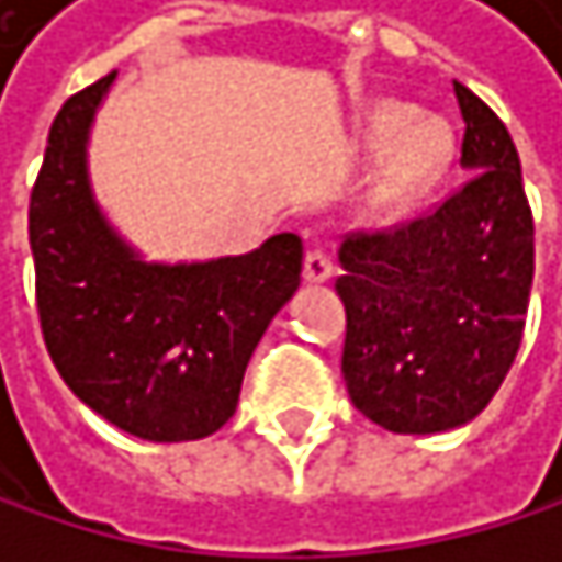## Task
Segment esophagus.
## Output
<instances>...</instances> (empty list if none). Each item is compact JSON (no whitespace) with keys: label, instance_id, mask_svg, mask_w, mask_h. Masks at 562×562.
Returning a JSON list of instances; mask_svg holds the SVG:
<instances>
[{"label":"esophagus","instance_id":"1","mask_svg":"<svg viewBox=\"0 0 562 562\" xmlns=\"http://www.w3.org/2000/svg\"><path fill=\"white\" fill-rule=\"evenodd\" d=\"M335 274V265H331V258L325 255V250H307L304 255V281L307 284H322V281H328Z\"/></svg>","mask_w":562,"mask_h":562}]
</instances>
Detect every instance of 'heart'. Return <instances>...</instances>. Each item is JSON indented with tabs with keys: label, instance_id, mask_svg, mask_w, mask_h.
Returning <instances> with one entry per match:
<instances>
[{
	"label": "heart",
	"instance_id": "heart-1",
	"mask_svg": "<svg viewBox=\"0 0 562 562\" xmlns=\"http://www.w3.org/2000/svg\"><path fill=\"white\" fill-rule=\"evenodd\" d=\"M369 150L392 154L379 198L389 211L415 204L442 177L452 160V133L439 120L418 123V110L405 103H382L369 116Z\"/></svg>",
	"mask_w": 562,
	"mask_h": 562
}]
</instances>
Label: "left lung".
Here are the masks:
<instances>
[{
	"label": "left lung",
	"mask_w": 562,
	"mask_h": 562,
	"mask_svg": "<svg viewBox=\"0 0 562 562\" xmlns=\"http://www.w3.org/2000/svg\"><path fill=\"white\" fill-rule=\"evenodd\" d=\"M462 167L429 214L348 234L341 375L355 408L402 436L465 426L519 351L532 288V211L506 123L462 82Z\"/></svg>",
	"instance_id": "1"
}]
</instances>
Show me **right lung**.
<instances>
[{"label":"right lung","instance_id":"1","mask_svg":"<svg viewBox=\"0 0 562 562\" xmlns=\"http://www.w3.org/2000/svg\"><path fill=\"white\" fill-rule=\"evenodd\" d=\"M116 72L63 103L30 198L46 351L79 402L147 442L217 432L250 355L301 284V237L201 265H150L110 227L87 139Z\"/></svg>","mask_w":562,"mask_h":562}]
</instances>
